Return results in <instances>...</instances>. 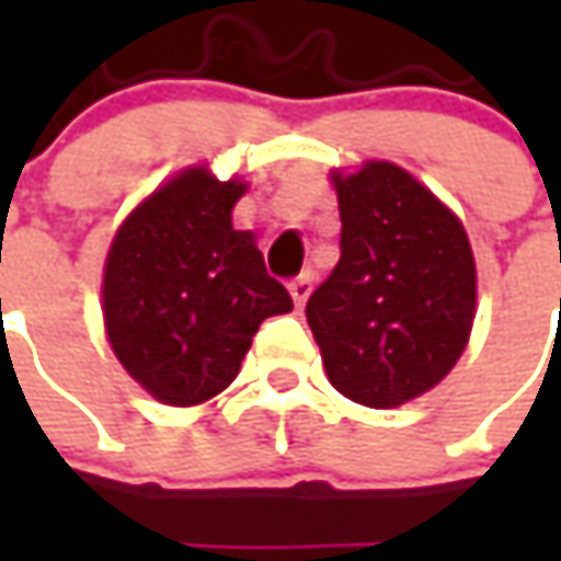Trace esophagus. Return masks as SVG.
Wrapping results in <instances>:
<instances>
[{"instance_id": "esophagus-1", "label": "esophagus", "mask_w": 561, "mask_h": 561, "mask_svg": "<svg viewBox=\"0 0 561 561\" xmlns=\"http://www.w3.org/2000/svg\"><path fill=\"white\" fill-rule=\"evenodd\" d=\"M309 293H312V274H302V277H296L290 284V296H293V302L302 309L306 306V299H309Z\"/></svg>"}]
</instances>
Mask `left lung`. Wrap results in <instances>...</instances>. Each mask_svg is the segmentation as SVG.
Instances as JSON below:
<instances>
[{
  "mask_svg": "<svg viewBox=\"0 0 561 561\" xmlns=\"http://www.w3.org/2000/svg\"><path fill=\"white\" fill-rule=\"evenodd\" d=\"M340 262L306 318L328 380L368 409H397L456 368L478 314V268L459 215L405 168L331 171Z\"/></svg>",
  "mask_w": 561,
  "mask_h": 561,
  "instance_id": "left-lung-1",
  "label": "left lung"
}]
</instances>
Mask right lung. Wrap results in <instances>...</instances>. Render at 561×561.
Listing matches in <instances>:
<instances>
[{
    "label": "right lung",
    "instance_id": "1",
    "mask_svg": "<svg viewBox=\"0 0 561 561\" xmlns=\"http://www.w3.org/2000/svg\"><path fill=\"white\" fill-rule=\"evenodd\" d=\"M249 184L208 162L171 174L127 211L102 268V324L121 368L164 405L230 387L259 324L293 309L252 230L233 227Z\"/></svg>",
    "mask_w": 561,
    "mask_h": 561
}]
</instances>
